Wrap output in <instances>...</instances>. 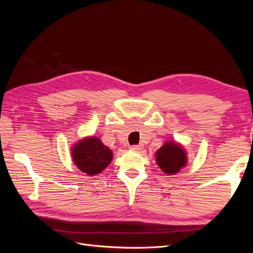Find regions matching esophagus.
<instances>
[{
    "label": "esophagus",
    "instance_id": "esophagus-1",
    "mask_svg": "<svg viewBox=\"0 0 253 253\" xmlns=\"http://www.w3.org/2000/svg\"><path fill=\"white\" fill-rule=\"evenodd\" d=\"M129 149L134 150V151H139V150L142 149V145L141 144H134V145H131V147H129Z\"/></svg>",
    "mask_w": 253,
    "mask_h": 253
}]
</instances>
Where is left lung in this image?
Masks as SVG:
<instances>
[{"instance_id": "obj_1", "label": "left lung", "mask_w": 253, "mask_h": 253, "mask_svg": "<svg viewBox=\"0 0 253 253\" xmlns=\"http://www.w3.org/2000/svg\"><path fill=\"white\" fill-rule=\"evenodd\" d=\"M156 163L166 174H176L187 165V154L181 145L167 141L156 152Z\"/></svg>"}]
</instances>
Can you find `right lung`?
I'll use <instances>...</instances> for the list:
<instances>
[{"label": "right lung", "instance_id": "obj_1", "mask_svg": "<svg viewBox=\"0 0 253 253\" xmlns=\"http://www.w3.org/2000/svg\"><path fill=\"white\" fill-rule=\"evenodd\" d=\"M75 165L89 176L101 173L113 159V152L97 137H86L72 148Z\"/></svg>", "mask_w": 253, "mask_h": 253}]
</instances>
